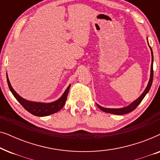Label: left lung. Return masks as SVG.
Instances as JSON below:
<instances>
[{"label": "left lung", "instance_id": "8db88e82", "mask_svg": "<svg viewBox=\"0 0 160 160\" xmlns=\"http://www.w3.org/2000/svg\"><path fill=\"white\" fill-rule=\"evenodd\" d=\"M149 46V44H148ZM150 49H151V52H152V65H151V74H150V78L149 81H148V85L146 87V88L145 89V90L143 91V92L141 94V95L140 97L133 101L132 103L129 105V106L124 107V108H103V107L99 106V105L97 104V106L98 108H99L100 110L104 111V112L106 113H113V114H117V115H123L125 114V113H130L131 111H132L133 110H135L136 108V107L138 106V105L141 103L142 100L145 97L146 94L148 92L149 89L151 88V86L152 84V82H153V76H154V71H153V62H154V58H153V52H152V49L151 47L149 46Z\"/></svg>", "mask_w": 160, "mask_h": 160}]
</instances>
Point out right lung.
Masks as SVG:
<instances>
[{
    "label": "right lung",
    "mask_w": 160,
    "mask_h": 160,
    "mask_svg": "<svg viewBox=\"0 0 160 160\" xmlns=\"http://www.w3.org/2000/svg\"><path fill=\"white\" fill-rule=\"evenodd\" d=\"M6 78H7V82L9 89L12 92L13 95L16 98L19 103L24 107L25 110H27L28 112L32 113V115L37 116V117H46V116H49L52 113L58 112L64 106V105L66 102V99L68 97V94L71 87V84L68 87L66 90L63 93V95L59 98L58 100L52 102H32L29 101L24 99L17 94L14 89L12 88V85L10 84L9 80H8V75L6 74Z\"/></svg>",
    "instance_id": "obj_1"
}]
</instances>
